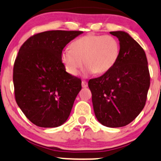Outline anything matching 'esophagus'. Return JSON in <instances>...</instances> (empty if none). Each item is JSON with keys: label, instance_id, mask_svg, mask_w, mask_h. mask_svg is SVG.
<instances>
[{"label": "esophagus", "instance_id": "1", "mask_svg": "<svg viewBox=\"0 0 161 161\" xmlns=\"http://www.w3.org/2000/svg\"><path fill=\"white\" fill-rule=\"evenodd\" d=\"M82 86L83 88H86L88 86V82H86V81H85V80H83L82 82Z\"/></svg>", "mask_w": 161, "mask_h": 161}]
</instances>
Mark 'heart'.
<instances>
[{"label": "heart", "mask_w": 161, "mask_h": 161, "mask_svg": "<svg viewBox=\"0 0 161 161\" xmlns=\"http://www.w3.org/2000/svg\"><path fill=\"white\" fill-rule=\"evenodd\" d=\"M120 44L112 35L89 34L74 40L71 49H63L61 59L67 72L76 75L85 63L86 71L105 73L116 64ZM84 62H83V60Z\"/></svg>", "instance_id": "1"}]
</instances>
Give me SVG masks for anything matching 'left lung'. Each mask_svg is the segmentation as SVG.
Returning <instances> with one entry per match:
<instances>
[{"instance_id": "8db88e82", "label": "left lung", "mask_w": 161, "mask_h": 161, "mask_svg": "<svg viewBox=\"0 0 161 161\" xmlns=\"http://www.w3.org/2000/svg\"><path fill=\"white\" fill-rule=\"evenodd\" d=\"M110 33L120 42L119 58L112 69L90 79L89 88L98 121L119 128L134 121L143 110L151 77L142 47L125 32Z\"/></svg>"}]
</instances>
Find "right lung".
Returning a JSON list of instances; mask_svg holds the SVG:
<instances>
[{
	"instance_id": "obj_1",
	"label": "right lung",
	"mask_w": 161,
	"mask_h": 161,
	"mask_svg": "<svg viewBox=\"0 0 161 161\" xmlns=\"http://www.w3.org/2000/svg\"><path fill=\"white\" fill-rule=\"evenodd\" d=\"M82 33L42 32L28 38L19 49L13 72L15 100L36 126H60L69 116L82 81L66 72L61 53Z\"/></svg>"
}]
</instances>
